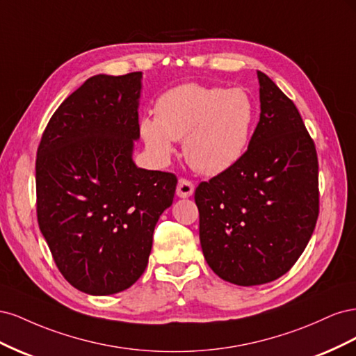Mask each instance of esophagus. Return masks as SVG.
Returning <instances> with one entry per match:
<instances>
[{
	"mask_svg": "<svg viewBox=\"0 0 356 356\" xmlns=\"http://www.w3.org/2000/svg\"><path fill=\"white\" fill-rule=\"evenodd\" d=\"M193 193H195V186H193V182L186 178H181L177 186V196L186 199V197H190Z\"/></svg>",
	"mask_w": 356,
	"mask_h": 356,
	"instance_id": "esophagus-1",
	"label": "esophagus"
}]
</instances>
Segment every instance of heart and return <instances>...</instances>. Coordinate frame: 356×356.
I'll return each instance as SVG.
<instances>
[{
    "mask_svg": "<svg viewBox=\"0 0 356 356\" xmlns=\"http://www.w3.org/2000/svg\"><path fill=\"white\" fill-rule=\"evenodd\" d=\"M254 122L255 104L245 89L187 83L160 96L156 117H144L139 132L160 159L174 152V139H184L190 166L203 175H218L246 152Z\"/></svg>",
    "mask_w": 356,
    "mask_h": 356,
    "instance_id": "heart-1",
    "label": "heart"
}]
</instances>
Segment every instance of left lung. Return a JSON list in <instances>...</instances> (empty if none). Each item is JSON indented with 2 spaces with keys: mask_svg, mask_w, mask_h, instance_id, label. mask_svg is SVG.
I'll list each match as a JSON object with an SVG mask.
<instances>
[{
  "mask_svg": "<svg viewBox=\"0 0 356 356\" xmlns=\"http://www.w3.org/2000/svg\"><path fill=\"white\" fill-rule=\"evenodd\" d=\"M260 122L241 160L195 193L204 260L241 286L272 282L303 254L319 213L318 156L297 106L261 71Z\"/></svg>",
  "mask_w": 356,
  "mask_h": 356,
  "instance_id": "obj_1",
  "label": "left lung"
}]
</instances>
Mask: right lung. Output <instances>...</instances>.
I'll return each instance as SVG.
<instances>
[{"label": "right lung", "instance_id": "add662e5", "mask_svg": "<svg viewBox=\"0 0 356 356\" xmlns=\"http://www.w3.org/2000/svg\"><path fill=\"white\" fill-rule=\"evenodd\" d=\"M143 72L93 75L63 101L41 136L37 218L59 272L83 293L132 286L177 177L135 165Z\"/></svg>", "mask_w": 356, "mask_h": 356}]
</instances>
